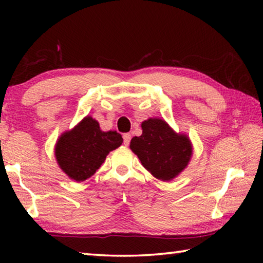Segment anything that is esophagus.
<instances>
[{
  "instance_id": "esophagus-1",
  "label": "esophagus",
  "mask_w": 263,
  "mask_h": 263,
  "mask_svg": "<svg viewBox=\"0 0 263 263\" xmlns=\"http://www.w3.org/2000/svg\"><path fill=\"white\" fill-rule=\"evenodd\" d=\"M123 139H124V145L128 146V144H130V140H131V135H130V133H124Z\"/></svg>"
}]
</instances>
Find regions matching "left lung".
Returning a JSON list of instances; mask_svg holds the SVG:
<instances>
[{
    "mask_svg": "<svg viewBox=\"0 0 263 263\" xmlns=\"http://www.w3.org/2000/svg\"><path fill=\"white\" fill-rule=\"evenodd\" d=\"M142 135L132 138L130 148L154 177L171 181L176 177L193 155V145L185 135L176 133L160 118L141 123Z\"/></svg>",
    "mask_w": 263,
    "mask_h": 263,
    "instance_id": "left-lung-1",
    "label": "left lung"
}]
</instances>
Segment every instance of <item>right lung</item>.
Returning <instances> with one entry per match:
<instances>
[{"instance_id":"right-lung-1","label":"right lung","mask_w":263,"mask_h":263,"mask_svg":"<svg viewBox=\"0 0 263 263\" xmlns=\"http://www.w3.org/2000/svg\"><path fill=\"white\" fill-rule=\"evenodd\" d=\"M123 138L116 131L104 132L90 116L84 117L70 131L59 137L55 144V159L70 179L82 182L94 175L106 155L122 145Z\"/></svg>"}]
</instances>
